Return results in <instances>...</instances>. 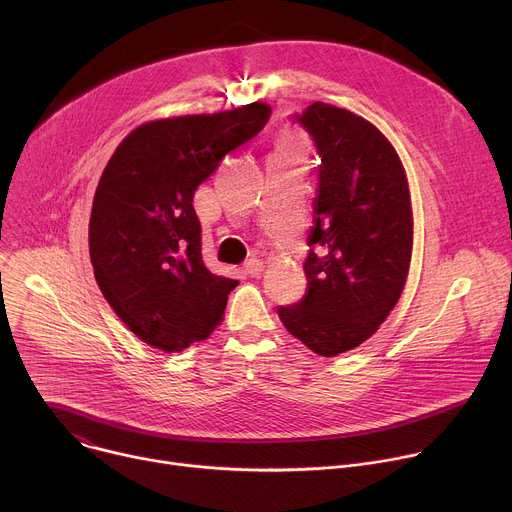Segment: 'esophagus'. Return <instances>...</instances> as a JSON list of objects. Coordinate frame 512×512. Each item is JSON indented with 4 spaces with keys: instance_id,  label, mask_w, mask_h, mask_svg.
I'll use <instances>...</instances> for the list:
<instances>
[{
    "instance_id": "1",
    "label": "esophagus",
    "mask_w": 512,
    "mask_h": 512,
    "mask_svg": "<svg viewBox=\"0 0 512 512\" xmlns=\"http://www.w3.org/2000/svg\"><path fill=\"white\" fill-rule=\"evenodd\" d=\"M263 269H265V263H263L261 259H249V261L245 263V271H247L249 275H253V277L261 275Z\"/></svg>"
}]
</instances>
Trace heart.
<instances>
[{
	"instance_id": "b5f03b06",
	"label": "heart",
	"mask_w": 512,
	"mask_h": 512,
	"mask_svg": "<svg viewBox=\"0 0 512 512\" xmlns=\"http://www.w3.org/2000/svg\"><path fill=\"white\" fill-rule=\"evenodd\" d=\"M277 152H283V154H302L304 152V143L296 135H285L277 143Z\"/></svg>"
}]
</instances>
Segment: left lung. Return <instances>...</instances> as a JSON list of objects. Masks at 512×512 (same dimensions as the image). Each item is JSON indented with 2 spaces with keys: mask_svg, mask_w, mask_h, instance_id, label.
Segmentation results:
<instances>
[{
  "mask_svg": "<svg viewBox=\"0 0 512 512\" xmlns=\"http://www.w3.org/2000/svg\"><path fill=\"white\" fill-rule=\"evenodd\" d=\"M296 121L320 154L316 225L304 263L308 291L277 314L320 356L371 338L399 302L413 249L405 168L367 119L316 101Z\"/></svg>",
  "mask_w": 512,
  "mask_h": 512,
  "instance_id": "1",
  "label": "left lung"
}]
</instances>
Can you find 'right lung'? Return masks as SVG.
Returning <instances> with one entry per match:
<instances>
[{"label":"right lung","mask_w":512,"mask_h":512,"mask_svg":"<svg viewBox=\"0 0 512 512\" xmlns=\"http://www.w3.org/2000/svg\"><path fill=\"white\" fill-rule=\"evenodd\" d=\"M269 115V105L249 103L143 123L105 166L89 223L91 263L109 306L150 346L180 352L223 322L239 281L206 269L192 200Z\"/></svg>","instance_id":"right-lung-1"}]
</instances>
